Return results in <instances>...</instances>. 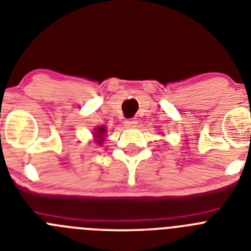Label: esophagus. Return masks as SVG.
Wrapping results in <instances>:
<instances>
[{
	"label": "esophagus",
	"instance_id": "esophagus-1",
	"mask_svg": "<svg viewBox=\"0 0 251 251\" xmlns=\"http://www.w3.org/2000/svg\"><path fill=\"white\" fill-rule=\"evenodd\" d=\"M137 119H127V121L124 122V126L127 128H134L137 126Z\"/></svg>",
	"mask_w": 251,
	"mask_h": 251
}]
</instances>
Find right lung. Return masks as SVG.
I'll list each match as a JSON object with an SVG mask.
<instances>
[{
    "label": "right lung",
    "mask_w": 251,
    "mask_h": 251,
    "mask_svg": "<svg viewBox=\"0 0 251 251\" xmlns=\"http://www.w3.org/2000/svg\"><path fill=\"white\" fill-rule=\"evenodd\" d=\"M105 133H106V129L104 126H100V127H98L97 129H95V132L93 133L95 137V142L98 143V145H101L104 142V137H105Z\"/></svg>",
    "instance_id": "right-lung-1"
}]
</instances>
